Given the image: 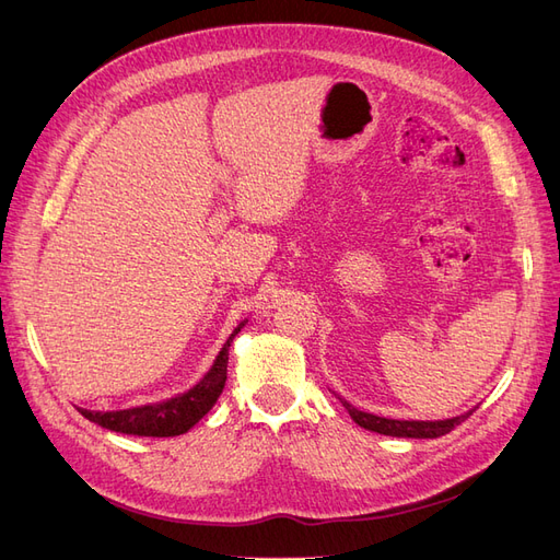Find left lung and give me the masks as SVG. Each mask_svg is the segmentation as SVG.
I'll list each match as a JSON object with an SVG mask.
<instances>
[{
  "label": "left lung",
  "mask_w": 560,
  "mask_h": 560,
  "mask_svg": "<svg viewBox=\"0 0 560 560\" xmlns=\"http://www.w3.org/2000/svg\"><path fill=\"white\" fill-rule=\"evenodd\" d=\"M341 401L360 428L378 432V434H387V436H409V439H436L442 434H448L455 425H460V422H465L474 413V409H471L465 416L448 418V420H393V418H381L374 413L358 411L346 399H341Z\"/></svg>",
  "instance_id": "obj_1"
}]
</instances>
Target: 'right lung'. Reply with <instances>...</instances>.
Listing matches in <instances>:
<instances>
[{"instance_id": "right-lung-1", "label": "right lung", "mask_w": 560, "mask_h": 560, "mask_svg": "<svg viewBox=\"0 0 560 560\" xmlns=\"http://www.w3.org/2000/svg\"><path fill=\"white\" fill-rule=\"evenodd\" d=\"M241 327L229 336V341L224 343L222 352L217 354V360L206 374V378H202L196 387H191L189 393L161 404H147V406H138V409H126V411L100 413V411L81 409V416L89 418L91 422H97L100 428H107L112 432H124V434H138V436H177V434L189 432L196 422L212 409L217 397L222 395L224 383H226L229 346L233 341V336L241 331Z\"/></svg>"}]
</instances>
